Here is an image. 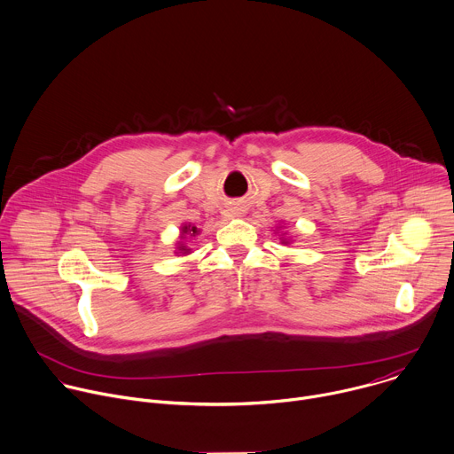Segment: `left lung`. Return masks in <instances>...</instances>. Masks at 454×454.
<instances>
[{
    "label": "left lung",
    "mask_w": 454,
    "mask_h": 454,
    "mask_svg": "<svg viewBox=\"0 0 454 454\" xmlns=\"http://www.w3.org/2000/svg\"><path fill=\"white\" fill-rule=\"evenodd\" d=\"M278 228H281V226H278ZM278 228H276V230H278ZM279 240H281V244H285V246H288V244L292 242V239H286V233H281Z\"/></svg>",
    "instance_id": "left-lung-1"
}]
</instances>
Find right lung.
<instances>
[{
    "label": "right lung",
    "instance_id": "right-lung-1",
    "mask_svg": "<svg viewBox=\"0 0 454 454\" xmlns=\"http://www.w3.org/2000/svg\"><path fill=\"white\" fill-rule=\"evenodd\" d=\"M196 235H200V230L196 228V226H192V224H182V228H180V240L176 242V256H185V254H191L192 253V249L187 246V242H184V240H187V239H192V237H196Z\"/></svg>",
    "mask_w": 454,
    "mask_h": 454
}]
</instances>
